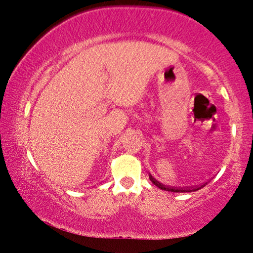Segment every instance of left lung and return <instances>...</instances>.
<instances>
[{
	"label": "left lung",
	"instance_id": "obj_1",
	"mask_svg": "<svg viewBox=\"0 0 253 253\" xmlns=\"http://www.w3.org/2000/svg\"><path fill=\"white\" fill-rule=\"evenodd\" d=\"M149 177H150V181L153 183V184L157 185L158 188H161L162 190H167V191H172V193H190V191H196L199 189H201V188L205 187L206 184H207V182L205 183V184H201V185H196V187H187V188H176V187H168V185H164L162 184V183H159L157 181L156 178H153L152 175H150L149 173Z\"/></svg>",
	"mask_w": 253,
	"mask_h": 253
}]
</instances>
